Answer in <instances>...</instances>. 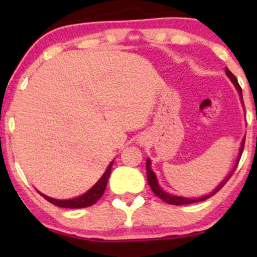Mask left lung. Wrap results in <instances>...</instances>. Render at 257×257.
Instances as JSON below:
<instances>
[{
  "instance_id": "8db88e82",
  "label": "left lung",
  "mask_w": 257,
  "mask_h": 257,
  "mask_svg": "<svg viewBox=\"0 0 257 257\" xmlns=\"http://www.w3.org/2000/svg\"><path fill=\"white\" fill-rule=\"evenodd\" d=\"M225 71H226V75L228 76V78L231 79V81H232V83L234 84V87L237 88L238 93H239V95H240V100H241V102H243V95H241V88H240L239 83H238L237 78H235V76L233 75V73H232L231 71H229V70L227 69V67H226ZM244 141H245V139H243V141H241V145H240L239 153H238V158H237V161H235L234 168H233V169H232L231 174H229L228 176H226V179L223 180V181L221 182V184H220L219 186H217L216 188H215V190L213 191V192L209 193V194H206V196L199 197V198H186V197L173 196V194H170V193H168V192H164V191L162 190V188H161V186L158 185L157 178H156V174L152 172V169H151V161H150V159H147V162H146V172H147V181H149L150 187H151V190L153 191V193H155L156 196L159 197V198H161V199H163L164 202L168 203V204H173V205H186V204H192V203L202 202V200H205V199L210 198V197H211V196H214L215 193L219 192V191L221 190V188H222L223 186H225L226 182L228 181L229 178H231L232 174L234 173L235 168H237L238 163H239V159H240V157H241V153H243V150H244Z\"/></svg>"
}]
</instances>
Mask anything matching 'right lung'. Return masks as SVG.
Wrapping results in <instances>:
<instances>
[{"mask_svg":"<svg viewBox=\"0 0 257 257\" xmlns=\"http://www.w3.org/2000/svg\"><path fill=\"white\" fill-rule=\"evenodd\" d=\"M112 164H113V162H111V163L108 164L106 172L102 174V176L99 179V181L96 182V184L94 185L89 191H87V192H85L84 194H82V196L76 197V198L54 199V198H51V197L46 196V194H43L41 192H38V193H40L44 199L48 200L49 203H52V204H54L57 206H60V208H70V209L87 208V206L95 204V203L98 202L100 198H101L102 194H104L106 185H107V181H108V178H110Z\"/></svg>","mask_w":257,"mask_h":257,"instance_id":"obj_1","label":"right lung"}]
</instances>
